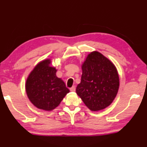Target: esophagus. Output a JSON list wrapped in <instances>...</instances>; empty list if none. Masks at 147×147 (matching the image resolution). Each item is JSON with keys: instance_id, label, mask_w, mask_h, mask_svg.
<instances>
[{"instance_id": "34e87169", "label": "esophagus", "mask_w": 147, "mask_h": 147, "mask_svg": "<svg viewBox=\"0 0 147 147\" xmlns=\"http://www.w3.org/2000/svg\"><path fill=\"white\" fill-rule=\"evenodd\" d=\"M70 91H72V92H74V91H76L75 86H73V87H72V88H70Z\"/></svg>"}]
</instances>
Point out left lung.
<instances>
[{"label": "left lung", "mask_w": 147, "mask_h": 147, "mask_svg": "<svg viewBox=\"0 0 147 147\" xmlns=\"http://www.w3.org/2000/svg\"><path fill=\"white\" fill-rule=\"evenodd\" d=\"M81 82L76 91L91 111H98L110 105L117 94L119 74L115 65L98 52L88 54L82 65Z\"/></svg>", "instance_id": "8db88e82"}]
</instances>
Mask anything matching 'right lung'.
<instances>
[{
    "label": "right lung",
    "mask_w": 147,
    "mask_h": 147,
    "mask_svg": "<svg viewBox=\"0 0 147 147\" xmlns=\"http://www.w3.org/2000/svg\"><path fill=\"white\" fill-rule=\"evenodd\" d=\"M51 59L41 61L29 74L26 82L27 96L37 108L51 111L58 106L69 89L56 76L57 70L50 66Z\"/></svg>",
    "instance_id": "obj_1"
}]
</instances>
